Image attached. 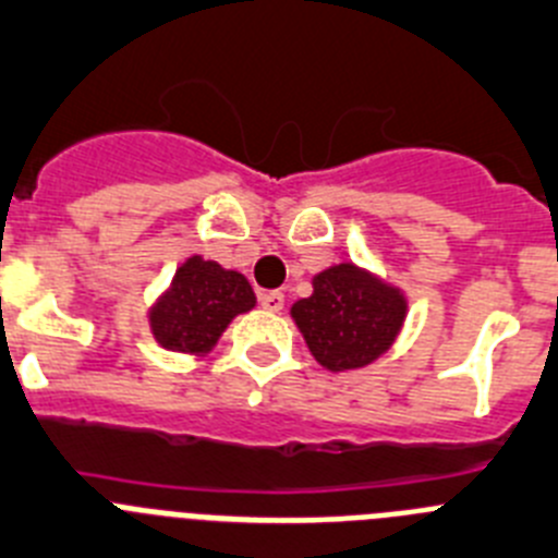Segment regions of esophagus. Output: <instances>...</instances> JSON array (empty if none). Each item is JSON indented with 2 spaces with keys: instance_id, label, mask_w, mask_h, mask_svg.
<instances>
[{
  "instance_id": "esophagus-1",
  "label": "esophagus",
  "mask_w": 558,
  "mask_h": 558,
  "mask_svg": "<svg viewBox=\"0 0 558 558\" xmlns=\"http://www.w3.org/2000/svg\"><path fill=\"white\" fill-rule=\"evenodd\" d=\"M260 305H264L267 311H272V314L283 311V305H286L283 291H264V294H260Z\"/></svg>"
}]
</instances>
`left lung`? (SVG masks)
Instances as JSON below:
<instances>
[{
	"label": "left lung",
	"mask_w": 558,
	"mask_h": 558,
	"mask_svg": "<svg viewBox=\"0 0 558 558\" xmlns=\"http://www.w3.org/2000/svg\"><path fill=\"white\" fill-rule=\"evenodd\" d=\"M311 286V298L291 305V319L328 373L369 366L398 341L409 314L400 286L353 260L316 272Z\"/></svg>",
	"instance_id": "8db88e82"
}]
</instances>
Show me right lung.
<instances>
[{
	"label": "right lung",
	"instance_id": "obj_1",
	"mask_svg": "<svg viewBox=\"0 0 558 558\" xmlns=\"http://www.w3.org/2000/svg\"><path fill=\"white\" fill-rule=\"evenodd\" d=\"M253 308L255 291L242 272L194 253L149 305L147 323L163 350L208 355L235 316Z\"/></svg>",
	"mask_w": 558,
	"mask_h": 558
}]
</instances>
